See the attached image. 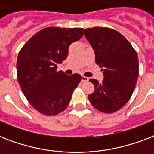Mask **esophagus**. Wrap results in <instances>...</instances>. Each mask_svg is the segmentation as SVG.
I'll use <instances>...</instances> for the list:
<instances>
[{"label":"esophagus","instance_id":"obj_1","mask_svg":"<svg viewBox=\"0 0 154 154\" xmlns=\"http://www.w3.org/2000/svg\"><path fill=\"white\" fill-rule=\"evenodd\" d=\"M89 81V78L87 77H85V76H82V82H86Z\"/></svg>","mask_w":154,"mask_h":154}]
</instances>
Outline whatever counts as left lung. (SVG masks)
I'll list each match as a JSON object with an SVG mask.
<instances>
[{
    "instance_id": "left-lung-1",
    "label": "left lung",
    "mask_w": 154,
    "mask_h": 154,
    "mask_svg": "<svg viewBox=\"0 0 154 154\" xmlns=\"http://www.w3.org/2000/svg\"><path fill=\"white\" fill-rule=\"evenodd\" d=\"M84 35L94 49L96 64L104 70L101 83L89 79L95 87L88 96L89 101L101 112H117L135 89L139 73L137 52L123 35L110 28H88Z\"/></svg>"
}]
</instances>
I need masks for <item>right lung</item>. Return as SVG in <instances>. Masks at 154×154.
<instances>
[{
	"mask_svg": "<svg viewBox=\"0 0 154 154\" xmlns=\"http://www.w3.org/2000/svg\"><path fill=\"white\" fill-rule=\"evenodd\" d=\"M83 37L82 28H45L28 41L17 60V80L23 94L35 109L52 116L67 108L81 75L57 71L67 58L69 47Z\"/></svg>",
	"mask_w": 154,
	"mask_h": 154,
	"instance_id": "obj_1",
	"label": "right lung"
}]
</instances>
